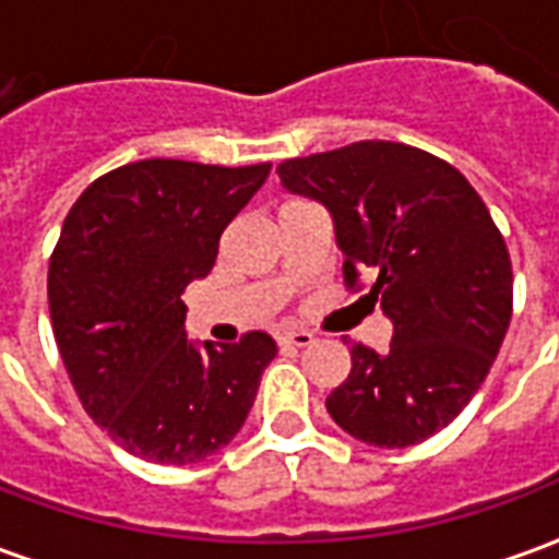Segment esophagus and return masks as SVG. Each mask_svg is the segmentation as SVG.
<instances>
[{"label":"esophagus","instance_id":"34e87169","mask_svg":"<svg viewBox=\"0 0 559 559\" xmlns=\"http://www.w3.org/2000/svg\"><path fill=\"white\" fill-rule=\"evenodd\" d=\"M281 344H287V347H311V344H314V335L305 332V329H293V332H284V335H281Z\"/></svg>","mask_w":559,"mask_h":559}]
</instances>
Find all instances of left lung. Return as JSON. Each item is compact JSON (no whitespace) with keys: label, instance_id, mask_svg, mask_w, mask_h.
Listing matches in <instances>:
<instances>
[{"label":"left lung","instance_id":"obj_1","mask_svg":"<svg viewBox=\"0 0 559 559\" xmlns=\"http://www.w3.org/2000/svg\"><path fill=\"white\" fill-rule=\"evenodd\" d=\"M278 176L326 209L344 278L374 281L368 299L392 323L386 353L353 344L329 416L380 449L428 440L476 395L512 320V263L491 212L452 164L386 140L290 158Z\"/></svg>","mask_w":559,"mask_h":559}]
</instances>
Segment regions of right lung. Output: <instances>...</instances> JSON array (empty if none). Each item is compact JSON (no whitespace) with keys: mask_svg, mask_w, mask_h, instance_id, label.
Masks as SVG:
<instances>
[{"mask_svg":"<svg viewBox=\"0 0 559 559\" xmlns=\"http://www.w3.org/2000/svg\"><path fill=\"white\" fill-rule=\"evenodd\" d=\"M269 170L138 160L68 212L47 275L56 344L83 411L134 457L206 461L254 407L275 341H191L182 293L212 272L221 233Z\"/></svg>","mask_w":559,"mask_h":559,"instance_id":"1","label":"right lung"}]
</instances>
